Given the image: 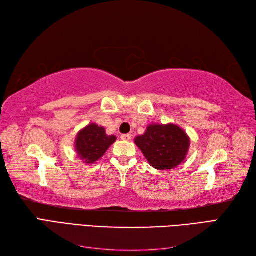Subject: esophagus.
Wrapping results in <instances>:
<instances>
[{
	"mask_svg": "<svg viewBox=\"0 0 256 256\" xmlns=\"http://www.w3.org/2000/svg\"><path fill=\"white\" fill-rule=\"evenodd\" d=\"M120 138H122V141H130L131 138H132V136H131V134H122Z\"/></svg>",
	"mask_w": 256,
	"mask_h": 256,
	"instance_id": "34e87169",
	"label": "esophagus"
}]
</instances>
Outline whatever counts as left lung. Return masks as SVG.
Wrapping results in <instances>:
<instances>
[{
    "mask_svg": "<svg viewBox=\"0 0 256 256\" xmlns=\"http://www.w3.org/2000/svg\"><path fill=\"white\" fill-rule=\"evenodd\" d=\"M134 143L152 168L164 171L175 168L186 159L190 138L174 124H152L144 134L134 138Z\"/></svg>",
    "mask_w": 256,
    "mask_h": 256,
    "instance_id": "left-lung-1",
    "label": "left lung"
}]
</instances>
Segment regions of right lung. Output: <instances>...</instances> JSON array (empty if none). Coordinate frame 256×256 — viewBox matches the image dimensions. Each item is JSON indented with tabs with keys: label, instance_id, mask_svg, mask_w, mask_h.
I'll use <instances>...</instances> for the list:
<instances>
[{
	"label": "right lung",
	"instance_id": "add662e5",
	"mask_svg": "<svg viewBox=\"0 0 256 256\" xmlns=\"http://www.w3.org/2000/svg\"><path fill=\"white\" fill-rule=\"evenodd\" d=\"M115 141L116 136H108L104 127L90 124L76 136V152L84 164H92L102 158Z\"/></svg>",
	"mask_w": 256,
	"mask_h": 256
}]
</instances>
